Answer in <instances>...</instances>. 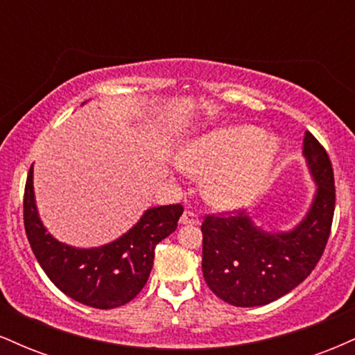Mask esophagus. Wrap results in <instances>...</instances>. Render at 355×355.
Here are the masks:
<instances>
[{
    "label": "esophagus",
    "instance_id": "obj_1",
    "mask_svg": "<svg viewBox=\"0 0 355 355\" xmlns=\"http://www.w3.org/2000/svg\"><path fill=\"white\" fill-rule=\"evenodd\" d=\"M198 222H200V220H198V215L193 214V211H190V210L183 211L182 217H180L182 225H197Z\"/></svg>",
    "mask_w": 355,
    "mask_h": 355
}]
</instances>
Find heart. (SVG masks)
Returning a JSON list of instances; mask_svg holds the SVG:
<instances>
[{
  "instance_id": "b5f03b06",
  "label": "heart",
  "mask_w": 355,
  "mask_h": 355,
  "mask_svg": "<svg viewBox=\"0 0 355 355\" xmlns=\"http://www.w3.org/2000/svg\"><path fill=\"white\" fill-rule=\"evenodd\" d=\"M279 153V141L255 126L218 128L190 141L178 165L205 175L203 197L217 209L242 207L262 189Z\"/></svg>"
}]
</instances>
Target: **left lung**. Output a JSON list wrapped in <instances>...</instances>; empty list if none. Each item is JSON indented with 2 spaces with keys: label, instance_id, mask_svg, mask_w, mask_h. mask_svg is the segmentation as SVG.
Instances as JSON below:
<instances>
[{
  "label": "left lung",
  "instance_id": "obj_1",
  "mask_svg": "<svg viewBox=\"0 0 355 355\" xmlns=\"http://www.w3.org/2000/svg\"><path fill=\"white\" fill-rule=\"evenodd\" d=\"M302 153L317 190L294 229L262 230L245 211L203 220V279L223 302L235 307L274 302L304 282L324 254L336 209L332 164L311 132H305Z\"/></svg>",
  "mask_w": 355,
  "mask_h": 355
}]
</instances>
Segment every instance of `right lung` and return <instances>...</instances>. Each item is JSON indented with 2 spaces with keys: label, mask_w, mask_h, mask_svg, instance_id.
Listing matches in <instances>:
<instances>
[{
  "label": "right lung",
  "mask_w": 355,
  "mask_h": 355,
  "mask_svg": "<svg viewBox=\"0 0 355 355\" xmlns=\"http://www.w3.org/2000/svg\"><path fill=\"white\" fill-rule=\"evenodd\" d=\"M183 207L148 209L120 239L95 248L58 242L40 220L33 190V166L24 187V230L44 274L63 294L95 309H115L140 294L153 267L155 247L177 229Z\"/></svg>",
  "instance_id": "1"
}]
</instances>
